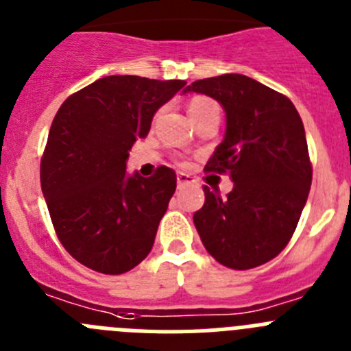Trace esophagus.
I'll return each instance as SVG.
<instances>
[{
	"label": "esophagus",
	"mask_w": 351,
	"mask_h": 351,
	"mask_svg": "<svg viewBox=\"0 0 351 351\" xmlns=\"http://www.w3.org/2000/svg\"><path fill=\"white\" fill-rule=\"evenodd\" d=\"M194 182V178H192L191 175H187V173H178L176 175V183H178V189L185 187V185H189V183Z\"/></svg>",
	"instance_id": "obj_1"
}]
</instances>
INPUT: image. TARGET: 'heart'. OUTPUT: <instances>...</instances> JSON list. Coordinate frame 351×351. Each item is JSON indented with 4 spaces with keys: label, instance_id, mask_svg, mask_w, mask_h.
Returning <instances> with one entry per match:
<instances>
[{
    "label": "heart",
    "instance_id": "b5f03b06",
    "mask_svg": "<svg viewBox=\"0 0 351 351\" xmlns=\"http://www.w3.org/2000/svg\"><path fill=\"white\" fill-rule=\"evenodd\" d=\"M210 110H219V106H217V103L208 99V97L197 96L189 103V115H191V119L192 117L201 115V113L204 112H210Z\"/></svg>",
    "mask_w": 351,
    "mask_h": 351
}]
</instances>
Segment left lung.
I'll use <instances>...</instances> for the list:
<instances>
[{
    "mask_svg": "<svg viewBox=\"0 0 351 351\" xmlns=\"http://www.w3.org/2000/svg\"><path fill=\"white\" fill-rule=\"evenodd\" d=\"M226 112V134L204 166L234 182L226 199L204 185L194 226L208 254L230 269L276 257L292 238L311 187V162L298 110L283 94L238 73L195 80Z\"/></svg>",
    "mask_w": 351,
    "mask_h": 351,
    "instance_id": "obj_1",
    "label": "left lung"
}]
</instances>
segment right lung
Returning a JSON list of instances; mask_svg holds the SVG:
<instances>
[{"label": "right lung", "instance_id": "obj_1", "mask_svg": "<svg viewBox=\"0 0 351 351\" xmlns=\"http://www.w3.org/2000/svg\"><path fill=\"white\" fill-rule=\"evenodd\" d=\"M185 80L112 75L71 94L50 125L40 166L43 197L59 241L80 264L122 274L152 250L176 175L160 166L128 175L129 150Z\"/></svg>", "mask_w": 351, "mask_h": 351}]
</instances>
